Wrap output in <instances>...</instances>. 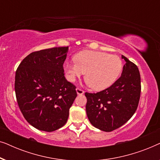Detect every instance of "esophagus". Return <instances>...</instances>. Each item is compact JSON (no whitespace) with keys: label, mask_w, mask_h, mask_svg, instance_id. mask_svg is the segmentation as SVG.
<instances>
[{"label":"esophagus","mask_w":160,"mask_h":160,"mask_svg":"<svg viewBox=\"0 0 160 160\" xmlns=\"http://www.w3.org/2000/svg\"><path fill=\"white\" fill-rule=\"evenodd\" d=\"M76 92H77L78 95H83L84 93V91L82 89L79 88V87H77L76 88Z\"/></svg>","instance_id":"1"}]
</instances>
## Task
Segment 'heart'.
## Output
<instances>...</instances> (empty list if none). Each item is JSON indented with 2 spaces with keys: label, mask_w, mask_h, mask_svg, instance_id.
<instances>
[{
  "label": "heart",
  "mask_w": 160,
  "mask_h": 160,
  "mask_svg": "<svg viewBox=\"0 0 160 160\" xmlns=\"http://www.w3.org/2000/svg\"><path fill=\"white\" fill-rule=\"evenodd\" d=\"M75 59L73 62L64 63L68 78L74 82L86 72L87 84L95 90H102L113 84L123 68L119 57L103 52L83 51L76 54Z\"/></svg>",
  "instance_id": "1"
}]
</instances>
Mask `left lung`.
Returning <instances> with one entry per match:
<instances>
[{
  "mask_svg": "<svg viewBox=\"0 0 160 160\" xmlns=\"http://www.w3.org/2000/svg\"><path fill=\"white\" fill-rule=\"evenodd\" d=\"M125 61L120 77L104 90L85 92L87 117L96 128L111 132L132 117L141 97V75L137 65L122 55Z\"/></svg>",
  "mask_w": 160,
  "mask_h": 160,
  "instance_id": "left-lung-1",
  "label": "left lung"
}]
</instances>
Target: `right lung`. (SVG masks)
Returning <instances> with one entry per match:
<instances>
[{
  "mask_svg": "<svg viewBox=\"0 0 160 160\" xmlns=\"http://www.w3.org/2000/svg\"><path fill=\"white\" fill-rule=\"evenodd\" d=\"M68 47L33 52L17 68L14 89L19 108L29 124L52 132L66 123L77 96L76 86L65 78L63 64Z\"/></svg>",
  "mask_w": 160,
  "mask_h": 160,
  "instance_id": "add662e5",
  "label": "right lung"
}]
</instances>
